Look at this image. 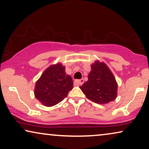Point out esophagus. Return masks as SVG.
Listing matches in <instances>:
<instances>
[{
    "instance_id": "obj_1",
    "label": "esophagus",
    "mask_w": 149,
    "mask_h": 149,
    "mask_svg": "<svg viewBox=\"0 0 149 149\" xmlns=\"http://www.w3.org/2000/svg\"><path fill=\"white\" fill-rule=\"evenodd\" d=\"M84 79H76V80L75 81V83L76 84H77V85H81L84 83Z\"/></svg>"
}]
</instances>
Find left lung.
I'll use <instances>...</instances> for the list:
<instances>
[{
    "mask_svg": "<svg viewBox=\"0 0 149 149\" xmlns=\"http://www.w3.org/2000/svg\"><path fill=\"white\" fill-rule=\"evenodd\" d=\"M87 81L80 86L87 98L98 104H106L117 97V84L109 69L104 63L91 65Z\"/></svg>",
    "mask_w": 149,
    "mask_h": 149,
    "instance_id": "left-lung-1",
    "label": "left lung"
}]
</instances>
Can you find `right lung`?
Wrapping results in <instances>:
<instances>
[{
  "instance_id": "1",
  "label": "right lung",
  "mask_w": 149,
  "mask_h": 149,
  "mask_svg": "<svg viewBox=\"0 0 149 149\" xmlns=\"http://www.w3.org/2000/svg\"><path fill=\"white\" fill-rule=\"evenodd\" d=\"M73 80L66 74L61 64L53 65L47 69L36 81L34 95L47 107L55 105L65 98L73 88Z\"/></svg>"
}]
</instances>
